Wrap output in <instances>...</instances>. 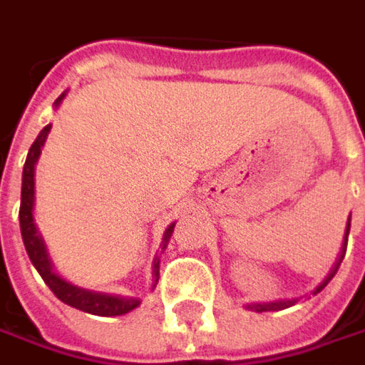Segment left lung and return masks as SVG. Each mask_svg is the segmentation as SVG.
Wrapping results in <instances>:
<instances>
[{
    "label": "left lung",
    "instance_id": "obj_1",
    "mask_svg": "<svg viewBox=\"0 0 365 365\" xmlns=\"http://www.w3.org/2000/svg\"><path fill=\"white\" fill-rule=\"evenodd\" d=\"M349 227H351V217H349V221H347V229H345V242H343V252H341V256H339V260H336V264L332 268L331 272H329V277L314 289V295L318 293V291H322L327 285H329V281H331L332 277H334V272L339 270V264H341V260H343V256H345V247H347V235H349ZM293 304H297V299H279V302H268V304H250L247 306V310H256V312H277V310H285V308H289Z\"/></svg>",
    "mask_w": 365,
    "mask_h": 365
}]
</instances>
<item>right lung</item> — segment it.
Here are the masks:
<instances>
[{
    "instance_id": "1",
    "label": "right lung",
    "mask_w": 365,
    "mask_h": 365,
    "mask_svg": "<svg viewBox=\"0 0 365 365\" xmlns=\"http://www.w3.org/2000/svg\"><path fill=\"white\" fill-rule=\"evenodd\" d=\"M66 97V93L55 101V107L61 103V98ZM51 130V123L45 125L41 130V134L36 136L33 142L31 150H29V157L24 163V171H22V198H20V231H22V242L26 247V254L31 258V262L34 268L38 270V274L43 277V281L49 285V289L53 291L55 297L61 299L63 304L72 306L76 310L88 312V314H97V316H121V314H128L134 308L140 306L138 297H121V295H109V293H97V291L80 289L72 283L63 281L57 272L53 270L51 264V258L47 254V247L45 242L41 237V233L36 231L33 217L34 208V165L38 161V155H41V148L47 140V134ZM173 227L175 223L167 227L165 231V237H163V250L167 246L171 233H173ZM153 281L157 285L159 281V258L155 260V270H153ZM153 285V287H155Z\"/></svg>"
}]
</instances>
